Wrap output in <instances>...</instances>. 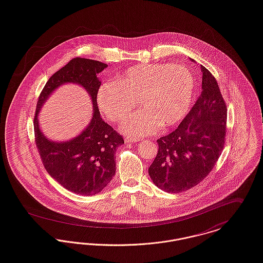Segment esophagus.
<instances>
[{"mask_svg":"<svg viewBox=\"0 0 263 263\" xmlns=\"http://www.w3.org/2000/svg\"><path fill=\"white\" fill-rule=\"evenodd\" d=\"M125 143H138V142H140L141 140L140 139H130V138H125Z\"/></svg>","mask_w":263,"mask_h":263,"instance_id":"1","label":"esophagus"}]
</instances>
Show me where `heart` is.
<instances>
[{
    "instance_id": "1",
    "label": "heart",
    "mask_w": 263,
    "mask_h": 263,
    "mask_svg": "<svg viewBox=\"0 0 263 263\" xmlns=\"http://www.w3.org/2000/svg\"><path fill=\"white\" fill-rule=\"evenodd\" d=\"M195 90V78L185 66L171 63L143 64L128 68L114 82L102 84L97 104L114 122L125 120L136 102L142 110L132 115L121 126L128 137L155 134L185 118Z\"/></svg>"
}]
</instances>
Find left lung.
<instances>
[{"label":"left lung","mask_w":263,"mask_h":263,"mask_svg":"<svg viewBox=\"0 0 263 263\" xmlns=\"http://www.w3.org/2000/svg\"><path fill=\"white\" fill-rule=\"evenodd\" d=\"M202 92L178 128L160 138L148 167L154 184L167 193L187 191L213 170L225 143L227 106L215 77L201 65Z\"/></svg>","instance_id":"1"}]
</instances>
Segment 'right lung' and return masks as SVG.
Wrapping results in <instances>:
<instances>
[{
	"instance_id": "1",
	"label": "right lung",
	"mask_w": 263,
	"mask_h": 263,
	"mask_svg": "<svg viewBox=\"0 0 263 263\" xmlns=\"http://www.w3.org/2000/svg\"><path fill=\"white\" fill-rule=\"evenodd\" d=\"M106 67L107 64L92 59L73 58L49 78L38 98L34 118L36 146L48 174L68 191L83 196L96 195L109 184L116 174L117 147L124 143L122 136L100 118L97 106L101 84L97 75ZM64 83L79 84L89 92L94 114L79 136L56 143L41 133L37 114L49 95Z\"/></svg>"
}]
</instances>
